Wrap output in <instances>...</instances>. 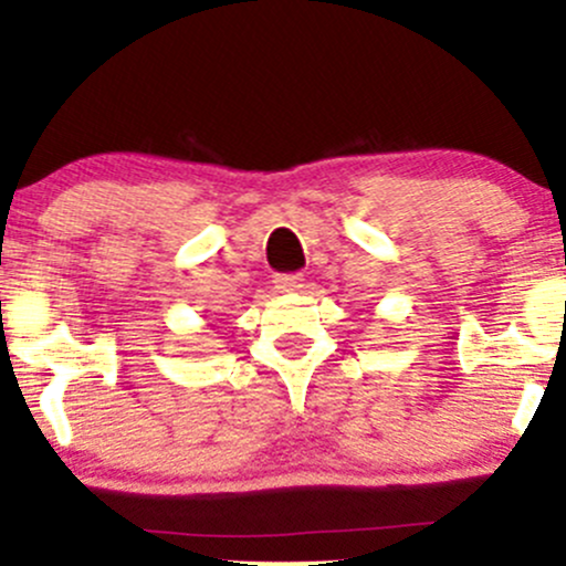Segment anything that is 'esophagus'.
Listing matches in <instances>:
<instances>
[{
    "mask_svg": "<svg viewBox=\"0 0 566 566\" xmlns=\"http://www.w3.org/2000/svg\"><path fill=\"white\" fill-rule=\"evenodd\" d=\"M275 289L283 291V294H294V291L304 289V275L302 272H283V275H275Z\"/></svg>",
    "mask_w": 566,
    "mask_h": 566,
    "instance_id": "1",
    "label": "esophagus"
}]
</instances>
